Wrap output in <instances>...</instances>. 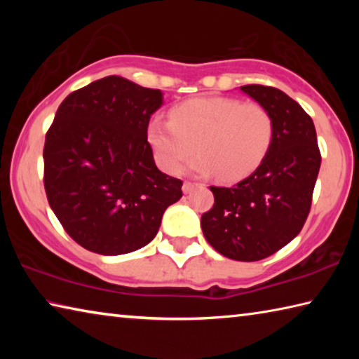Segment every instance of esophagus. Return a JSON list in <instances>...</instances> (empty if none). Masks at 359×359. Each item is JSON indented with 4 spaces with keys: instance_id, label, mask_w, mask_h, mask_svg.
Masks as SVG:
<instances>
[{
    "instance_id": "1",
    "label": "esophagus",
    "mask_w": 359,
    "mask_h": 359,
    "mask_svg": "<svg viewBox=\"0 0 359 359\" xmlns=\"http://www.w3.org/2000/svg\"><path fill=\"white\" fill-rule=\"evenodd\" d=\"M194 187H196V184H194V182L185 180V182H184V187H182V190H184V193H190Z\"/></svg>"
}]
</instances>
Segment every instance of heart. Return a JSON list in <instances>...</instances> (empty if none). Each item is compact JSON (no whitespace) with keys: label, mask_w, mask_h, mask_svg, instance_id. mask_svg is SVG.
Masks as SVG:
<instances>
[{"label":"heart","mask_w":359,"mask_h":359,"mask_svg":"<svg viewBox=\"0 0 359 359\" xmlns=\"http://www.w3.org/2000/svg\"><path fill=\"white\" fill-rule=\"evenodd\" d=\"M274 131L272 114L259 102L210 96L174 106L169 120H151L147 141L163 171L179 172L196 147L199 155L190 165L193 172L236 182L263 163Z\"/></svg>","instance_id":"heart-1"}]
</instances>
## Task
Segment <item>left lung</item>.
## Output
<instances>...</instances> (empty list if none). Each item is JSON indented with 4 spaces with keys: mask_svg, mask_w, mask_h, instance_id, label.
<instances>
[{
    "mask_svg": "<svg viewBox=\"0 0 359 359\" xmlns=\"http://www.w3.org/2000/svg\"><path fill=\"white\" fill-rule=\"evenodd\" d=\"M267 107L274 141L252 175L233 187H210L214 205L201 217L204 238L223 257L258 261L293 241L307 220L321 165L313 121L282 90L244 85Z\"/></svg>",
    "mask_w": 359,
    "mask_h": 359,
    "instance_id": "8db88e82",
    "label": "left lung"
}]
</instances>
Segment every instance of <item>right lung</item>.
<instances>
[{
	"label": "right lung",
	"instance_id": "add662e5",
	"mask_svg": "<svg viewBox=\"0 0 359 359\" xmlns=\"http://www.w3.org/2000/svg\"><path fill=\"white\" fill-rule=\"evenodd\" d=\"M160 90L107 76L60 104L44 144L47 201L66 233L100 255H123L155 238L182 180L161 172L147 141Z\"/></svg>",
	"mask_w": 359,
	"mask_h": 359
}]
</instances>
